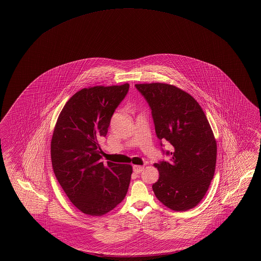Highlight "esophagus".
I'll use <instances>...</instances> for the list:
<instances>
[{"instance_id": "obj_1", "label": "esophagus", "mask_w": 261, "mask_h": 261, "mask_svg": "<svg viewBox=\"0 0 261 261\" xmlns=\"http://www.w3.org/2000/svg\"><path fill=\"white\" fill-rule=\"evenodd\" d=\"M144 169V167L143 166H133V171H134L135 173L139 174L142 172V170Z\"/></svg>"}]
</instances>
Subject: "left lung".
<instances>
[{
	"mask_svg": "<svg viewBox=\"0 0 261 261\" xmlns=\"http://www.w3.org/2000/svg\"><path fill=\"white\" fill-rule=\"evenodd\" d=\"M149 104L155 131L167 141L170 161L155 166L160 177L152 189L167 207L185 212L197 205L214 179L217 146L212 127L199 103L188 93L165 83L136 84Z\"/></svg>",
	"mask_w": 261,
	"mask_h": 261,
	"instance_id": "obj_1",
	"label": "left lung"
}]
</instances>
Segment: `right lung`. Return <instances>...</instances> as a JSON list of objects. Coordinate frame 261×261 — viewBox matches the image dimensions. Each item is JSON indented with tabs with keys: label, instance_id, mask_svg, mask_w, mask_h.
I'll use <instances>...</instances> for the list:
<instances>
[{
	"label": "right lung",
	"instance_id": "add662e5",
	"mask_svg": "<svg viewBox=\"0 0 261 261\" xmlns=\"http://www.w3.org/2000/svg\"><path fill=\"white\" fill-rule=\"evenodd\" d=\"M129 84L84 88L61 111L50 143L56 179L83 214L101 216L124 199L132 166L100 161L99 140L105 137L114 112Z\"/></svg>",
	"mask_w": 261,
	"mask_h": 261
}]
</instances>
